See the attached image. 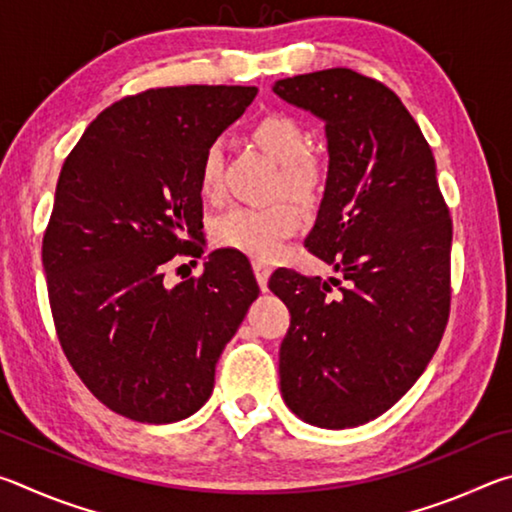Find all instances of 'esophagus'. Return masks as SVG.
<instances>
[{
  "instance_id": "esophagus-1",
  "label": "esophagus",
  "mask_w": 512,
  "mask_h": 512,
  "mask_svg": "<svg viewBox=\"0 0 512 512\" xmlns=\"http://www.w3.org/2000/svg\"><path fill=\"white\" fill-rule=\"evenodd\" d=\"M253 271H255L259 289L266 291V287H268V277H271V266L264 264V262H253Z\"/></svg>"
}]
</instances>
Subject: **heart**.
Returning a JSON list of instances; mask_svg holds the SVG:
<instances>
[{
    "label": "heart",
    "instance_id": "b5f03b06",
    "mask_svg": "<svg viewBox=\"0 0 512 512\" xmlns=\"http://www.w3.org/2000/svg\"><path fill=\"white\" fill-rule=\"evenodd\" d=\"M253 142L280 164L282 192L296 201H311L323 185V164L307 153L309 137L305 126L289 115H266L250 131ZM223 151L210 144L198 164V189L214 196L221 187ZM302 214L289 203L268 207H235L214 223L216 244L239 250L255 259H273L284 241L302 228Z\"/></svg>",
    "mask_w": 512,
    "mask_h": 512
}]
</instances>
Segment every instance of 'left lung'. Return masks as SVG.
<instances>
[{
  "label": "left lung",
  "instance_id": "1",
  "mask_svg": "<svg viewBox=\"0 0 512 512\" xmlns=\"http://www.w3.org/2000/svg\"><path fill=\"white\" fill-rule=\"evenodd\" d=\"M273 92L325 121L327 180L305 244L339 273L271 275L291 311L280 391L314 427H359L409 391L443 339L452 219L429 144L386 85L334 67Z\"/></svg>",
  "mask_w": 512,
  "mask_h": 512
}]
</instances>
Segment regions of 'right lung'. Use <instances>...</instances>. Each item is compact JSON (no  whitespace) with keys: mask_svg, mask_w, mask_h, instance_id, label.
<instances>
[{"mask_svg":"<svg viewBox=\"0 0 512 512\" xmlns=\"http://www.w3.org/2000/svg\"><path fill=\"white\" fill-rule=\"evenodd\" d=\"M257 88L180 85L112 103L60 169L42 266L58 341L92 395L124 418L178 422L210 400L221 352L259 296L246 257L214 250L203 275L198 164Z\"/></svg>","mask_w":512,"mask_h":512,"instance_id":"right-lung-1","label":"right lung"}]
</instances>
